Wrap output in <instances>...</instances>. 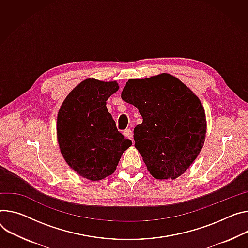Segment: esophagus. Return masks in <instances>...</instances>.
<instances>
[{"instance_id":"esophagus-1","label":"esophagus","mask_w":248,"mask_h":248,"mask_svg":"<svg viewBox=\"0 0 248 248\" xmlns=\"http://www.w3.org/2000/svg\"><path fill=\"white\" fill-rule=\"evenodd\" d=\"M124 136L127 139H129L131 141H133V139H132V131L130 128H126L125 130H124Z\"/></svg>"}]
</instances>
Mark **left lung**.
<instances>
[{"label":"left lung","instance_id":"obj_1","mask_svg":"<svg viewBox=\"0 0 248 248\" xmlns=\"http://www.w3.org/2000/svg\"><path fill=\"white\" fill-rule=\"evenodd\" d=\"M122 99L142 117L133 140L150 174L160 180L182 175L206 139V115L199 98L179 79L162 73L128 80Z\"/></svg>","mask_w":248,"mask_h":248}]
</instances>
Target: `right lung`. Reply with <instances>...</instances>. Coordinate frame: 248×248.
<instances>
[{"instance_id": "right-lung-1", "label": "right lung", "mask_w": 248, "mask_h": 248, "mask_svg": "<svg viewBox=\"0 0 248 248\" xmlns=\"http://www.w3.org/2000/svg\"><path fill=\"white\" fill-rule=\"evenodd\" d=\"M119 90L114 82L86 79L64 100L57 116V140L65 161L80 176L99 181L115 172L131 141L118 130L106 107Z\"/></svg>"}]
</instances>
